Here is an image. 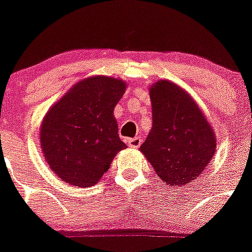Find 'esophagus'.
<instances>
[{
	"mask_svg": "<svg viewBox=\"0 0 252 252\" xmlns=\"http://www.w3.org/2000/svg\"><path fill=\"white\" fill-rule=\"evenodd\" d=\"M126 143L130 148H139L140 144H142V138L135 137V138H128Z\"/></svg>",
	"mask_w": 252,
	"mask_h": 252,
	"instance_id": "34e87169",
	"label": "esophagus"
}]
</instances>
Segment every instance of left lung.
<instances>
[{
    "label": "left lung",
    "mask_w": 252,
    "mask_h": 252,
    "mask_svg": "<svg viewBox=\"0 0 252 252\" xmlns=\"http://www.w3.org/2000/svg\"><path fill=\"white\" fill-rule=\"evenodd\" d=\"M152 129L140 152L169 186L196 180L216 151V134L191 95L169 80L149 88Z\"/></svg>",
    "instance_id": "8db88e82"
}]
</instances>
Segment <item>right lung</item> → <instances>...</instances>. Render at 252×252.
I'll list each match as a JSON object with an SVG mask.
<instances>
[{
    "mask_svg": "<svg viewBox=\"0 0 252 252\" xmlns=\"http://www.w3.org/2000/svg\"><path fill=\"white\" fill-rule=\"evenodd\" d=\"M126 89L119 79L90 76L76 83L46 113L40 144L49 167L64 182L96 185L118 152L126 148L114 118Z\"/></svg>",
    "mask_w": 252,
    "mask_h": 252,
    "instance_id": "1",
    "label": "right lung"
}]
</instances>
